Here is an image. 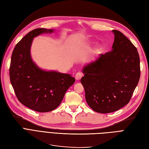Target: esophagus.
<instances>
[{
  "label": "esophagus",
  "instance_id": "obj_1",
  "mask_svg": "<svg viewBox=\"0 0 149 149\" xmlns=\"http://www.w3.org/2000/svg\"><path fill=\"white\" fill-rule=\"evenodd\" d=\"M82 74L81 73H79V72H78L76 74V75H75V79H76V80H79L81 78H82Z\"/></svg>",
  "mask_w": 149,
  "mask_h": 149
}]
</instances>
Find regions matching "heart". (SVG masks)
<instances>
[{"mask_svg": "<svg viewBox=\"0 0 149 149\" xmlns=\"http://www.w3.org/2000/svg\"><path fill=\"white\" fill-rule=\"evenodd\" d=\"M90 44H91V43L90 42H87L86 43V46H89ZM97 47H100V45H97Z\"/></svg>", "mask_w": 149, "mask_h": 149, "instance_id": "b5f03b06", "label": "heart"}]
</instances>
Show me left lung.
Masks as SVG:
<instances>
[{
    "label": "left lung",
    "mask_w": 149,
    "mask_h": 149,
    "mask_svg": "<svg viewBox=\"0 0 149 149\" xmlns=\"http://www.w3.org/2000/svg\"><path fill=\"white\" fill-rule=\"evenodd\" d=\"M112 50L83 68L81 79L85 98L91 109L100 113L120 109L130 100L141 75L137 49L121 33L113 30Z\"/></svg>",
    "instance_id": "obj_1"
}]
</instances>
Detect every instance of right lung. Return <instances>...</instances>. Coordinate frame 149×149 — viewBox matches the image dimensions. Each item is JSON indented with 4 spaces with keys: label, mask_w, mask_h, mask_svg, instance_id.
<instances>
[{
    "label": "right lung",
    "mask_w": 149,
    "mask_h": 149,
    "mask_svg": "<svg viewBox=\"0 0 149 149\" xmlns=\"http://www.w3.org/2000/svg\"><path fill=\"white\" fill-rule=\"evenodd\" d=\"M53 31L43 28L30 31L16 45L11 57L10 79L17 99L26 107L40 112L55 109L75 82L69 74L40 69L31 59L33 38Z\"/></svg>",
    "instance_id": "add662e5"
}]
</instances>
